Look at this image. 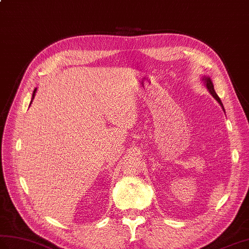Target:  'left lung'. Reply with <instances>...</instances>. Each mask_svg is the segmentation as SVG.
<instances>
[{"instance_id":"obj_1","label":"left lung","mask_w":249,"mask_h":249,"mask_svg":"<svg viewBox=\"0 0 249 249\" xmlns=\"http://www.w3.org/2000/svg\"><path fill=\"white\" fill-rule=\"evenodd\" d=\"M203 80H204V84L206 85V87H207V89L209 90V92L210 93L212 94V96L215 98V100L218 102V104L219 105L222 106V108H223V110L225 111V109H224V106H223V104H222V101H221V98L218 97V95L216 94V92H215V90H214V86H213V84H212V82H211V79H210V77H206V76H204L203 77Z\"/></svg>"}]
</instances>
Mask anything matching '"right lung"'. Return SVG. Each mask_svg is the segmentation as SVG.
Listing matches in <instances>:
<instances>
[{"mask_svg": "<svg viewBox=\"0 0 249 249\" xmlns=\"http://www.w3.org/2000/svg\"><path fill=\"white\" fill-rule=\"evenodd\" d=\"M36 91H37V88L34 90V92H33V97H32V101H31V104H32V102H33V100H34V97H35V94H36Z\"/></svg>", "mask_w": 249, "mask_h": 249, "instance_id": "1", "label": "right lung"}]
</instances>
